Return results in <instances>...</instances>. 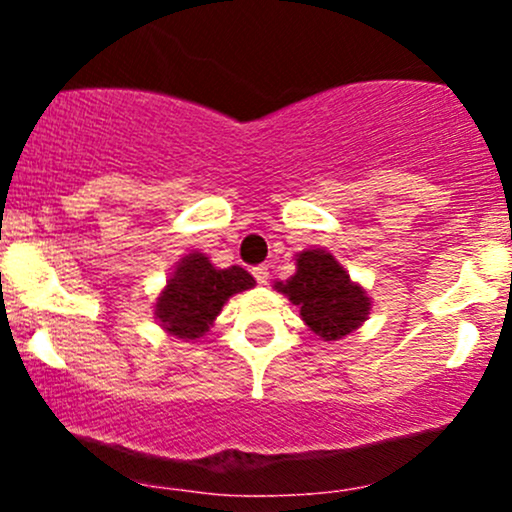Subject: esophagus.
<instances>
[{"mask_svg":"<svg viewBox=\"0 0 512 512\" xmlns=\"http://www.w3.org/2000/svg\"><path fill=\"white\" fill-rule=\"evenodd\" d=\"M252 276H255L257 284L264 286V284H267V281H269V269L264 267V264H262V267H255V269H252Z\"/></svg>","mask_w":512,"mask_h":512,"instance_id":"esophagus-1","label":"esophagus"}]
</instances>
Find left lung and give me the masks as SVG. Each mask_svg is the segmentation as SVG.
Masks as SVG:
<instances>
[{
    "label": "left lung",
    "instance_id": "1",
    "mask_svg": "<svg viewBox=\"0 0 512 512\" xmlns=\"http://www.w3.org/2000/svg\"><path fill=\"white\" fill-rule=\"evenodd\" d=\"M274 289L296 305L308 330L322 342H339L370 315L368 291L339 264L332 252L308 248L296 255V274L274 281Z\"/></svg>",
    "mask_w": 512,
    "mask_h": 512
}]
</instances>
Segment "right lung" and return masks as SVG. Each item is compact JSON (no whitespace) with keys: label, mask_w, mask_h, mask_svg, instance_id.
Segmentation results:
<instances>
[{"label":"right lung","mask_w":512,"mask_h":512,"mask_svg":"<svg viewBox=\"0 0 512 512\" xmlns=\"http://www.w3.org/2000/svg\"><path fill=\"white\" fill-rule=\"evenodd\" d=\"M252 286L255 279L243 267L219 269L204 252L192 250L175 262L154 303V317L170 337L192 342L209 332L228 298Z\"/></svg>","instance_id":"right-lung-1"}]
</instances>
